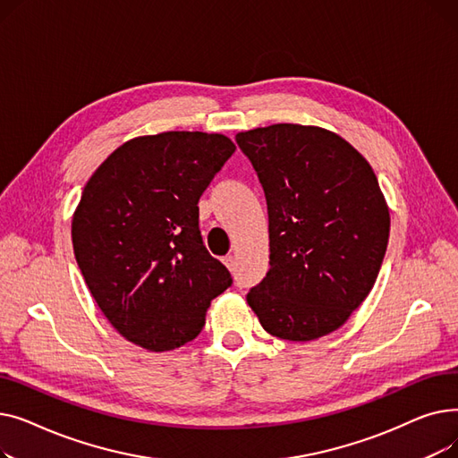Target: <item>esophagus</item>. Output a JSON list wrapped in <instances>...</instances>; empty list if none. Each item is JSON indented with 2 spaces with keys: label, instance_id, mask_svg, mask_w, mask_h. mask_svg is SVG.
Instances as JSON below:
<instances>
[{
  "label": "esophagus",
  "instance_id": "obj_1",
  "mask_svg": "<svg viewBox=\"0 0 458 458\" xmlns=\"http://www.w3.org/2000/svg\"><path fill=\"white\" fill-rule=\"evenodd\" d=\"M223 261H225V266H226L230 271H235V258H233V256H225Z\"/></svg>",
  "mask_w": 458,
  "mask_h": 458
}]
</instances>
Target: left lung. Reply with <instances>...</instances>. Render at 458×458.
<instances>
[{"mask_svg":"<svg viewBox=\"0 0 458 458\" xmlns=\"http://www.w3.org/2000/svg\"><path fill=\"white\" fill-rule=\"evenodd\" d=\"M266 192L269 271L247 302L290 342L338 330L380 271L390 213L369 163L323 128L273 124L235 135Z\"/></svg>","mask_w":458,"mask_h":458,"instance_id":"8db88e82","label":"left lung"}]
</instances>
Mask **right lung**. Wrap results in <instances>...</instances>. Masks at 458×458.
<instances>
[{"mask_svg":"<svg viewBox=\"0 0 458 458\" xmlns=\"http://www.w3.org/2000/svg\"><path fill=\"white\" fill-rule=\"evenodd\" d=\"M235 152L219 133L165 131L116 148L72 221L85 284L109 323L148 351L195 340L233 278L199 228V200Z\"/></svg>","mask_w":458,"mask_h":458,"instance_id":"obj_1","label":"right lung"}]
</instances>
